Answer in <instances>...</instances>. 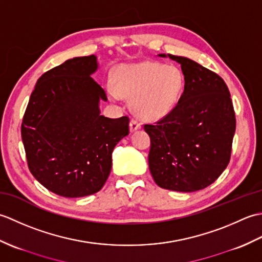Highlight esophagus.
Segmentation results:
<instances>
[{"mask_svg":"<svg viewBox=\"0 0 262 262\" xmlns=\"http://www.w3.org/2000/svg\"><path fill=\"white\" fill-rule=\"evenodd\" d=\"M129 126H130V132H135L137 129H140V128L142 127V124H141V121H138L137 119H132Z\"/></svg>","mask_w":262,"mask_h":262,"instance_id":"1","label":"esophagus"}]
</instances>
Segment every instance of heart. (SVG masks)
Returning a JSON list of instances; mask_svg holds the SVG:
<instances>
[{
	"instance_id": "b5f03b06",
	"label": "heart",
	"mask_w": 262,
	"mask_h": 262,
	"mask_svg": "<svg viewBox=\"0 0 262 262\" xmlns=\"http://www.w3.org/2000/svg\"><path fill=\"white\" fill-rule=\"evenodd\" d=\"M185 84L186 77L179 66L144 62L120 68L117 84L109 82L107 91L113 100H119L121 94L130 97L137 115L155 119L174 108Z\"/></svg>"
}]
</instances>
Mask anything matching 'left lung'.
I'll list each match as a JSON object with an SVG mask.
<instances>
[{
  "instance_id": "1",
  "label": "left lung",
  "mask_w": 262,
  "mask_h": 262,
  "mask_svg": "<svg viewBox=\"0 0 262 262\" xmlns=\"http://www.w3.org/2000/svg\"><path fill=\"white\" fill-rule=\"evenodd\" d=\"M181 65L185 90L176 107L144 129L151 138L148 166L155 183L192 192L211 185L230 162L235 113L225 82L187 57L160 54Z\"/></svg>"
}]
</instances>
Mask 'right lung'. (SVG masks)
Wrapping results in <instances>:
<instances>
[{
  "label": "right lung",
  "instance_id": "obj_1",
  "mask_svg": "<svg viewBox=\"0 0 262 262\" xmlns=\"http://www.w3.org/2000/svg\"><path fill=\"white\" fill-rule=\"evenodd\" d=\"M94 55L66 60L37 81L22 119L28 168L49 191L66 198L98 192L111 171V154L129 134L127 116L100 115L103 89L92 79Z\"/></svg>",
  "mask_w": 262,
  "mask_h": 262
}]
</instances>
